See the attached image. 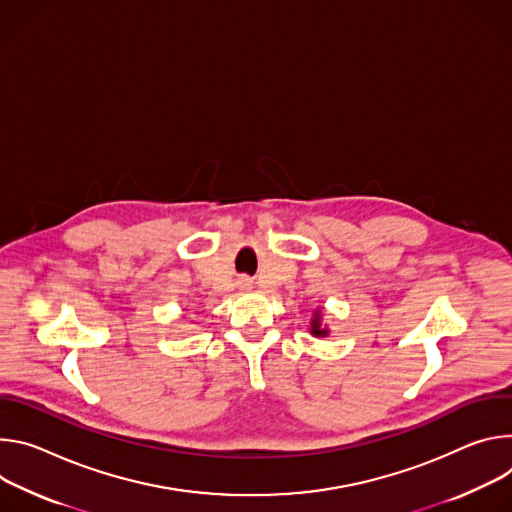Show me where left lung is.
I'll list each match as a JSON object with an SVG mask.
<instances>
[{"label": "left lung", "instance_id": "8db88e82", "mask_svg": "<svg viewBox=\"0 0 512 512\" xmlns=\"http://www.w3.org/2000/svg\"><path fill=\"white\" fill-rule=\"evenodd\" d=\"M311 333L313 335H327V329H321V315H319V311L315 313V317L311 321Z\"/></svg>", "mask_w": 512, "mask_h": 512}]
</instances>
